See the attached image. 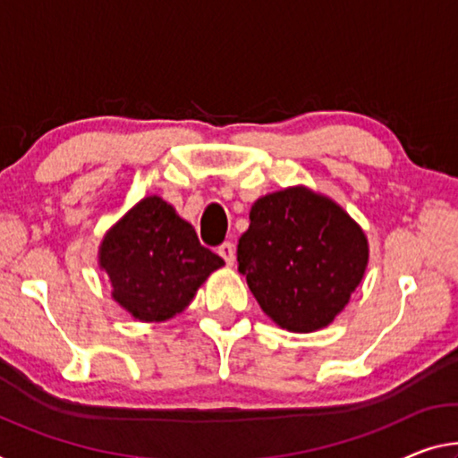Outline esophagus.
<instances>
[{
  "instance_id": "esophagus-1",
  "label": "esophagus",
  "mask_w": 458,
  "mask_h": 458,
  "mask_svg": "<svg viewBox=\"0 0 458 458\" xmlns=\"http://www.w3.org/2000/svg\"><path fill=\"white\" fill-rule=\"evenodd\" d=\"M219 256L225 259V262H227V266H231L235 262V250H233V243L231 242H225V243H221L219 245Z\"/></svg>"
}]
</instances>
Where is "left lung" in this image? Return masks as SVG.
I'll use <instances>...</instances> for the list:
<instances>
[{
    "instance_id": "obj_1",
    "label": "left lung",
    "mask_w": 458,
    "mask_h": 458,
    "mask_svg": "<svg viewBox=\"0 0 458 458\" xmlns=\"http://www.w3.org/2000/svg\"><path fill=\"white\" fill-rule=\"evenodd\" d=\"M362 229L332 200L288 188L251 207L237 270L262 311L288 332H315L348 305L364 276Z\"/></svg>"
}]
</instances>
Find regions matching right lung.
<instances>
[{
	"instance_id": "right-lung-1",
	"label": "right lung",
	"mask_w": 458,
	"mask_h": 458,
	"mask_svg": "<svg viewBox=\"0 0 458 458\" xmlns=\"http://www.w3.org/2000/svg\"><path fill=\"white\" fill-rule=\"evenodd\" d=\"M225 262L200 245L192 225L149 196L124 216L100 248L112 297L140 321H164L194 299L196 288Z\"/></svg>"
}]
</instances>
